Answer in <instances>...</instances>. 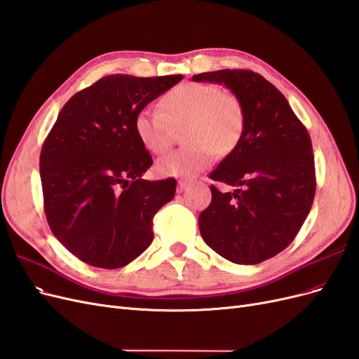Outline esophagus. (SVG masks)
<instances>
[{
	"label": "esophagus",
	"instance_id": "1",
	"mask_svg": "<svg viewBox=\"0 0 359 359\" xmlns=\"http://www.w3.org/2000/svg\"><path fill=\"white\" fill-rule=\"evenodd\" d=\"M191 187V182H188V180H180L179 183H177V191L179 192H183L184 189H188Z\"/></svg>",
	"mask_w": 359,
	"mask_h": 359
}]
</instances>
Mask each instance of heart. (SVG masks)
I'll return each mask as SVG.
<instances>
[{"label": "heart", "instance_id": "b5f03b06", "mask_svg": "<svg viewBox=\"0 0 359 359\" xmlns=\"http://www.w3.org/2000/svg\"><path fill=\"white\" fill-rule=\"evenodd\" d=\"M246 114L233 92L210 83H182L159 100L158 110L144 109L134 119V130L150 154L167 152L182 130L187 146L156 161L165 177H194L209 167L215 155L225 156L238 146Z\"/></svg>", "mask_w": 359, "mask_h": 359}]
</instances>
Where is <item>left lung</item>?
I'll use <instances>...</instances> for the list:
<instances>
[{"label": "left lung", "mask_w": 359, "mask_h": 359, "mask_svg": "<svg viewBox=\"0 0 359 359\" xmlns=\"http://www.w3.org/2000/svg\"><path fill=\"white\" fill-rule=\"evenodd\" d=\"M194 82L225 85L245 107L238 146L210 179L236 187H212V203L201 212L203 240L234 264L270 259L291 245L315 198V159L304 125L282 92L249 70H217L192 76Z\"/></svg>", "instance_id": "8db88e82"}]
</instances>
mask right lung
<instances>
[{"label":"right lung","instance_id":"obj_1","mask_svg":"<svg viewBox=\"0 0 359 359\" xmlns=\"http://www.w3.org/2000/svg\"><path fill=\"white\" fill-rule=\"evenodd\" d=\"M182 74H110L67 101L41 147L44 212L53 236L92 267L121 269L154 240L152 221L176 179L150 182L152 156L134 119Z\"/></svg>","mask_w":359,"mask_h":359}]
</instances>
